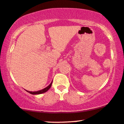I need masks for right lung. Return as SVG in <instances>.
I'll return each instance as SVG.
<instances>
[{
  "instance_id": "add662e5",
  "label": "right lung",
  "mask_w": 124,
  "mask_h": 124,
  "mask_svg": "<svg viewBox=\"0 0 124 124\" xmlns=\"http://www.w3.org/2000/svg\"><path fill=\"white\" fill-rule=\"evenodd\" d=\"M52 83H53V81L51 82V83L48 86H47V87L45 88L41 89V90H40V91H35V92H32V91H26L28 92H29V93H31V94H33V95H37V94H41V93H44V92H47L48 90L50 88V87L51 86V85H52Z\"/></svg>"
}]
</instances>
